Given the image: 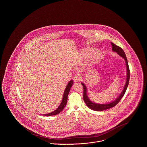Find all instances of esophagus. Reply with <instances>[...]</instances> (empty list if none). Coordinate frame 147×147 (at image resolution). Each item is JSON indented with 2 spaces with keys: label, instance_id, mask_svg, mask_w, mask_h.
I'll use <instances>...</instances> for the list:
<instances>
[{
  "label": "esophagus",
  "instance_id": "esophagus-1",
  "mask_svg": "<svg viewBox=\"0 0 147 147\" xmlns=\"http://www.w3.org/2000/svg\"><path fill=\"white\" fill-rule=\"evenodd\" d=\"M73 80L75 82H79L81 80V77L79 74H76L73 78Z\"/></svg>",
  "mask_w": 147,
  "mask_h": 147
}]
</instances>
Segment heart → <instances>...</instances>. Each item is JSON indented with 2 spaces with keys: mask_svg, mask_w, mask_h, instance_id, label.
I'll return each mask as SVG.
<instances>
[{
  "mask_svg": "<svg viewBox=\"0 0 147 147\" xmlns=\"http://www.w3.org/2000/svg\"><path fill=\"white\" fill-rule=\"evenodd\" d=\"M80 57L83 60L88 58L89 62L96 63L102 58V52L98 49H92L90 48H86L80 51Z\"/></svg>",
  "mask_w": 147,
  "mask_h": 147,
  "instance_id": "obj_1",
  "label": "heart"
}]
</instances>
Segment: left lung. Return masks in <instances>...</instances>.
I'll list each match as a JSON object with an SVG mask.
<instances>
[{
  "mask_svg": "<svg viewBox=\"0 0 147 147\" xmlns=\"http://www.w3.org/2000/svg\"><path fill=\"white\" fill-rule=\"evenodd\" d=\"M111 45H112V51L114 52H116L119 56H120L121 57H122V58H123L125 61L126 70H126V72H127V76H126V77L127 78H126V83H125V86L123 88V89L121 92V93L119 94V96L116 98L115 100H114L113 101L110 102L109 103H107V104H98V103L92 102V101L90 100V98L88 97V90H87L86 86L83 82H82L81 84L83 85V89H84V90H83L84 91L83 98H84V102H85V104L89 108H90V109L94 110V111H102L105 110L112 108L113 107H114L115 106L117 105L119 102V101L121 100V99L123 96V95H125L126 90H127V88L128 85L129 84L130 72H129L128 64V62H127V59L126 55L125 53V52L121 47H119L118 46L116 45L113 43L111 42Z\"/></svg>",
  "mask_w": 147,
  "mask_h": 147,
  "instance_id": "left-lung-1",
  "label": "left lung"
}]
</instances>
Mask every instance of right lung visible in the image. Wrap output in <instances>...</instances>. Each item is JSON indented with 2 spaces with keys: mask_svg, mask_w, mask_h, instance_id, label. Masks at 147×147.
<instances>
[{
  "mask_svg": "<svg viewBox=\"0 0 147 147\" xmlns=\"http://www.w3.org/2000/svg\"><path fill=\"white\" fill-rule=\"evenodd\" d=\"M73 84V80H71L69 83L67 84L65 90L64 91V94H63V98L62 100L61 101V104L59 105V106L57 108V109L54 110L53 112H50L49 113H47V114H45L43 115L44 116H53V115H56L58 113H59L61 111H63L64 108L65 107V105L67 103V98H68V95L69 94V92L70 91L71 87L72 86V85Z\"/></svg>",
  "mask_w": 147,
  "mask_h": 147,
  "instance_id": "right-lung-1",
  "label": "right lung"
}]
</instances>
